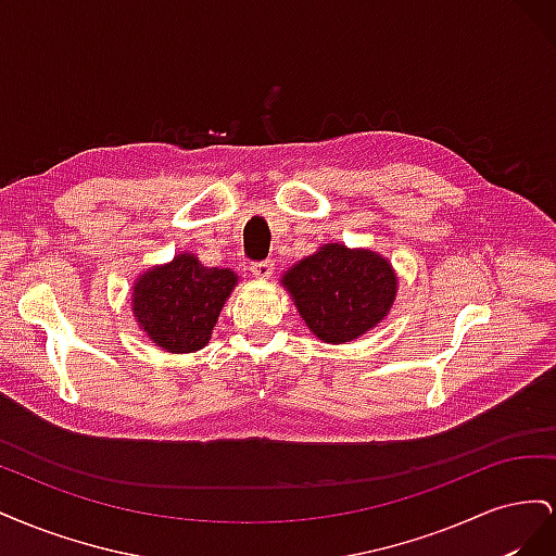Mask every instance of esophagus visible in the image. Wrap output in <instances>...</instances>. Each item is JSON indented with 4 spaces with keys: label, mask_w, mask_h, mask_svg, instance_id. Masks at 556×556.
<instances>
[{
    "label": "esophagus",
    "mask_w": 556,
    "mask_h": 556,
    "mask_svg": "<svg viewBox=\"0 0 556 556\" xmlns=\"http://www.w3.org/2000/svg\"><path fill=\"white\" fill-rule=\"evenodd\" d=\"M274 268H276V264L271 260H266V262H255V264H252L250 271H252V276H255V278L266 280V278H271Z\"/></svg>",
    "instance_id": "1"
}]
</instances>
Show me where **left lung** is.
<instances>
[{"label": "left lung", "mask_w": 556, "mask_h": 556, "mask_svg": "<svg viewBox=\"0 0 556 556\" xmlns=\"http://www.w3.org/2000/svg\"><path fill=\"white\" fill-rule=\"evenodd\" d=\"M280 285L290 292L306 327L325 343H348L374 329L396 299L392 264L374 250L325 243L294 264Z\"/></svg>", "instance_id": "obj_1"}]
</instances>
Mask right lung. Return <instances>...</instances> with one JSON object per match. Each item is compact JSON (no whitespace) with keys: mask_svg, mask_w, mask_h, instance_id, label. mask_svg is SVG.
Instances as JSON below:
<instances>
[{"mask_svg":"<svg viewBox=\"0 0 556 556\" xmlns=\"http://www.w3.org/2000/svg\"><path fill=\"white\" fill-rule=\"evenodd\" d=\"M239 285L231 268L204 266L192 252L143 271L131 290V311L157 348L194 352L208 341L227 296Z\"/></svg>","mask_w":556,"mask_h":556,"instance_id":"obj_1","label":"right lung"}]
</instances>
